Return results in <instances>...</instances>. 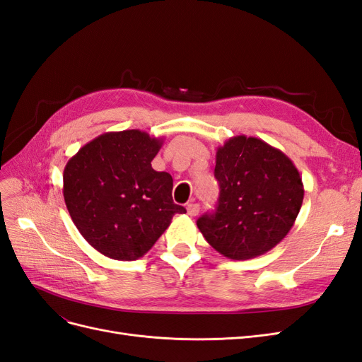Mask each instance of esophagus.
Returning a JSON list of instances; mask_svg holds the SVG:
<instances>
[{
  "mask_svg": "<svg viewBox=\"0 0 362 362\" xmlns=\"http://www.w3.org/2000/svg\"><path fill=\"white\" fill-rule=\"evenodd\" d=\"M199 213V205L198 204H189L187 205V214L189 216H196V214H198Z\"/></svg>",
  "mask_w": 362,
  "mask_h": 362,
  "instance_id": "esophagus-1",
  "label": "esophagus"
}]
</instances>
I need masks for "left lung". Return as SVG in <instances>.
Segmentation results:
<instances>
[{"label":"left lung","mask_w":362,"mask_h":362,"mask_svg":"<svg viewBox=\"0 0 362 362\" xmlns=\"http://www.w3.org/2000/svg\"><path fill=\"white\" fill-rule=\"evenodd\" d=\"M214 177L221 185L217 208L196 223L218 254L255 258L290 233L305 190L282 151L257 137L234 136L217 148Z\"/></svg>","instance_id":"obj_1"}]
</instances>
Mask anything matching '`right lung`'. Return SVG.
<instances>
[{
  "mask_svg": "<svg viewBox=\"0 0 362 362\" xmlns=\"http://www.w3.org/2000/svg\"><path fill=\"white\" fill-rule=\"evenodd\" d=\"M163 137L145 131L104 133L86 144L64 166L63 198L86 242L103 255L134 261L166 231L175 214L173 180L152 169Z\"/></svg>",
  "mask_w": 362,
  "mask_h": 362,
  "instance_id": "1",
  "label": "right lung"
}]
</instances>
